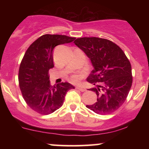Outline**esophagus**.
Returning <instances> with one entry per match:
<instances>
[{
	"mask_svg": "<svg viewBox=\"0 0 149 149\" xmlns=\"http://www.w3.org/2000/svg\"><path fill=\"white\" fill-rule=\"evenodd\" d=\"M76 89H77V90H80V91H81V92L86 91V89H85V88H83V87H81V86H78L76 88Z\"/></svg>",
	"mask_w": 149,
	"mask_h": 149,
	"instance_id": "esophagus-1",
	"label": "esophagus"
}]
</instances>
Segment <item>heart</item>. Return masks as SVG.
Listing matches in <instances>:
<instances>
[{
    "label": "heart",
    "mask_w": 149,
    "mask_h": 149,
    "mask_svg": "<svg viewBox=\"0 0 149 149\" xmlns=\"http://www.w3.org/2000/svg\"><path fill=\"white\" fill-rule=\"evenodd\" d=\"M78 80H79V76H73L72 80H73V82H77Z\"/></svg>",
    "instance_id": "1"
}]
</instances>
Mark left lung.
Returning <instances> with one entry per match:
<instances>
[{
	"instance_id": "left-lung-1",
	"label": "left lung",
	"mask_w": 149,
	"mask_h": 149,
	"mask_svg": "<svg viewBox=\"0 0 149 149\" xmlns=\"http://www.w3.org/2000/svg\"><path fill=\"white\" fill-rule=\"evenodd\" d=\"M74 43L91 61L93 70L87 80L100 83L95 92L97 100L88 109L101 115L116 111L124 103L132 83L130 61L119 46L111 40L97 37L77 38Z\"/></svg>"
}]
</instances>
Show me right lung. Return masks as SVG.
Masks as SVG:
<instances>
[{"mask_svg":"<svg viewBox=\"0 0 149 149\" xmlns=\"http://www.w3.org/2000/svg\"><path fill=\"white\" fill-rule=\"evenodd\" d=\"M75 38L45 34L26 51L19 70L22 96L31 109L40 114L52 113L63 105L66 92L75 87L69 83L52 86L49 70L54 67L53 50L57 45L69 43Z\"/></svg>","mask_w":149,"mask_h":149,"instance_id":"right-lung-1","label":"right lung"}]
</instances>
